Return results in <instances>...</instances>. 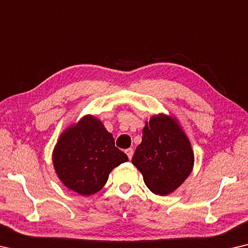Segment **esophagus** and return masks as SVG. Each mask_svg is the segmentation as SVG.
Listing matches in <instances>:
<instances>
[{"instance_id":"obj_1","label":"esophagus","mask_w":248,"mask_h":248,"mask_svg":"<svg viewBox=\"0 0 248 248\" xmlns=\"http://www.w3.org/2000/svg\"><path fill=\"white\" fill-rule=\"evenodd\" d=\"M125 153H126L127 157L131 159L132 156H133V148H127V150H125Z\"/></svg>"}]
</instances>
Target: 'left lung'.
<instances>
[{"label": "left lung", "mask_w": 248, "mask_h": 248, "mask_svg": "<svg viewBox=\"0 0 248 248\" xmlns=\"http://www.w3.org/2000/svg\"><path fill=\"white\" fill-rule=\"evenodd\" d=\"M132 163L142 173L144 183L152 192L167 195L188 177L194 154L176 122L158 115L146 123L142 143L136 147Z\"/></svg>", "instance_id": "left-lung-1"}]
</instances>
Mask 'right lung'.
Returning a JSON list of instances; mask_svg holds the SVG:
<instances>
[{
	"label": "right lung",
	"mask_w": 248,
	"mask_h": 248,
	"mask_svg": "<svg viewBox=\"0 0 248 248\" xmlns=\"http://www.w3.org/2000/svg\"><path fill=\"white\" fill-rule=\"evenodd\" d=\"M127 161V155L115 146L111 133L89 115L63 133L53 152L60 180L81 195L102 189L109 172Z\"/></svg>",
	"instance_id": "1"
}]
</instances>
